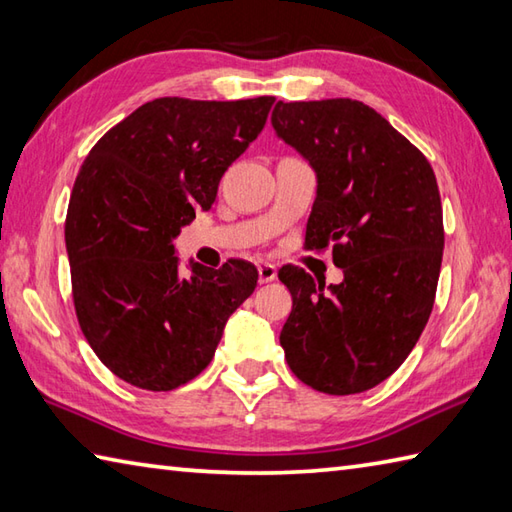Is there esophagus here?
Returning a JSON list of instances; mask_svg holds the SVG:
<instances>
[{
	"instance_id": "obj_1",
	"label": "esophagus",
	"mask_w": 512,
	"mask_h": 512,
	"mask_svg": "<svg viewBox=\"0 0 512 512\" xmlns=\"http://www.w3.org/2000/svg\"><path fill=\"white\" fill-rule=\"evenodd\" d=\"M276 278V265L271 263H260L258 265V280L260 283H271Z\"/></svg>"
}]
</instances>
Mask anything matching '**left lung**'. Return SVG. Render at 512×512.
<instances>
[{"instance_id": "left-lung-1", "label": "left lung", "mask_w": 512, "mask_h": 512, "mask_svg": "<svg viewBox=\"0 0 512 512\" xmlns=\"http://www.w3.org/2000/svg\"><path fill=\"white\" fill-rule=\"evenodd\" d=\"M271 125L318 176L305 247H331L344 274L325 287L300 267L278 271L294 300L280 331L287 364L320 393L369 391L406 360L433 311L444 249L435 172L362 101H278Z\"/></svg>"}]
</instances>
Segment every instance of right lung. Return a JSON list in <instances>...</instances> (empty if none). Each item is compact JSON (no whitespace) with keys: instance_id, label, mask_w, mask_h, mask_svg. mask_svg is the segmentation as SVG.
<instances>
[{"instance_id":"right-lung-1","label":"right lung","mask_w":512,"mask_h":512,"mask_svg":"<svg viewBox=\"0 0 512 512\" xmlns=\"http://www.w3.org/2000/svg\"><path fill=\"white\" fill-rule=\"evenodd\" d=\"M274 97H161L110 128L83 161L66 214L72 302L106 367L132 387L194 380L227 318L254 294L241 258L179 274L172 238L210 210L225 170L265 128Z\"/></svg>"}]
</instances>
